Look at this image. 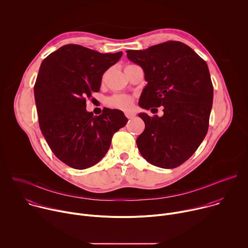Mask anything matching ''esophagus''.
Segmentation results:
<instances>
[{
	"label": "esophagus",
	"instance_id": "obj_1",
	"mask_svg": "<svg viewBox=\"0 0 248 248\" xmlns=\"http://www.w3.org/2000/svg\"><path fill=\"white\" fill-rule=\"evenodd\" d=\"M125 117L127 119H133L135 117V114L134 113H131V112H126L125 113Z\"/></svg>",
	"mask_w": 248,
	"mask_h": 248
}]
</instances>
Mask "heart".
<instances>
[{"label":"heart","mask_w":248,"mask_h":248,"mask_svg":"<svg viewBox=\"0 0 248 248\" xmlns=\"http://www.w3.org/2000/svg\"><path fill=\"white\" fill-rule=\"evenodd\" d=\"M108 104L112 108H116L123 111H129L133 107L134 99L129 95L116 94L108 99Z\"/></svg>","instance_id":"1"}]
</instances>
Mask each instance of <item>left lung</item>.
Instances as JSON below:
<instances>
[{
    "label": "left lung",
    "mask_w": 248,
    "mask_h": 248,
    "mask_svg": "<svg viewBox=\"0 0 248 248\" xmlns=\"http://www.w3.org/2000/svg\"><path fill=\"white\" fill-rule=\"evenodd\" d=\"M126 56L142 67L147 81L138 105L146 110L164 108L160 118L138 115L145 124L144 131L136 139L138 150L154 166L179 167L197 150L208 131L213 103L208 65L179 41L128 50Z\"/></svg>",
    "instance_id": "1"
}]
</instances>
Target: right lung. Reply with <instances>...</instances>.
<instances>
[{
	"instance_id": "right-lung-1",
	"label": "right lung",
	"mask_w": 248,
	"mask_h": 248,
	"mask_svg": "<svg viewBox=\"0 0 248 248\" xmlns=\"http://www.w3.org/2000/svg\"><path fill=\"white\" fill-rule=\"evenodd\" d=\"M122 56L68 44L40 65L34 85L39 126L52 152L69 167L83 170L100 162L127 123L117 109L104 108L100 116L86 111V98L99 91L102 76Z\"/></svg>"
}]
</instances>
